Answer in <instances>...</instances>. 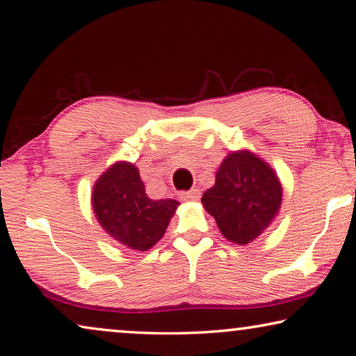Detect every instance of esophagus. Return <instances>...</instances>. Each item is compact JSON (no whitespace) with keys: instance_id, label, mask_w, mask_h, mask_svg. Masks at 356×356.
Here are the masks:
<instances>
[{"instance_id":"esophagus-1","label":"esophagus","mask_w":356,"mask_h":356,"mask_svg":"<svg viewBox=\"0 0 356 356\" xmlns=\"http://www.w3.org/2000/svg\"><path fill=\"white\" fill-rule=\"evenodd\" d=\"M180 198L184 201H198L201 198V190L200 188H191L190 191H182Z\"/></svg>"}]
</instances>
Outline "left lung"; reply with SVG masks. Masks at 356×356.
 Returning a JSON list of instances; mask_svg holds the SVG:
<instances>
[{
	"label": "left lung",
	"mask_w": 356,
	"mask_h": 356,
	"mask_svg": "<svg viewBox=\"0 0 356 356\" xmlns=\"http://www.w3.org/2000/svg\"><path fill=\"white\" fill-rule=\"evenodd\" d=\"M201 202L225 238L245 245L277 216L282 185L274 169L255 154L231 152L220 165L216 185L204 191Z\"/></svg>",
	"instance_id": "1"
}]
</instances>
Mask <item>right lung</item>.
I'll return each mask as SVG.
<instances>
[{"label": "right lung", "instance_id": "add662e5", "mask_svg": "<svg viewBox=\"0 0 356 356\" xmlns=\"http://www.w3.org/2000/svg\"><path fill=\"white\" fill-rule=\"evenodd\" d=\"M92 204L111 238L128 249L145 252L163 238L179 201L150 200L138 168L118 161L97 180Z\"/></svg>", "mask_w": 356, "mask_h": 356}]
</instances>
